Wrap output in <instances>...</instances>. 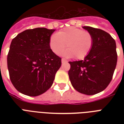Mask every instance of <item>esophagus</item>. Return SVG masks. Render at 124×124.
<instances>
[{
	"label": "esophagus",
	"instance_id": "obj_1",
	"mask_svg": "<svg viewBox=\"0 0 124 124\" xmlns=\"http://www.w3.org/2000/svg\"><path fill=\"white\" fill-rule=\"evenodd\" d=\"M68 62V61H67L65 58H62V63H64V62Z\"/></svg>",
	"mask_w": 124,
	"mask_h": 124
}]
</instances>
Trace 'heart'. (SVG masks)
Returning <instances> with one entry per match:
<instances>
[{
    "label": "heart",
    "instance_id": "obj_1",
    "mask_svg": "<svg viewBox=\"0 0 124 124\" xmlns=\"http://www.w3.org/2000/svg\"><path fill=\"white\" fill-rule=\"evenodd\" d=\"M94 39L92 34L75 27H68L56 33L53 34L49 39V47L54 54L62 53L64 56L81 60L85 58L93 46Z\"/></svg>",
    "mask_w": 124,
    "mask_h": 124
}]
</instances>
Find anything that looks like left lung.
Returning a JSON list of instances; mask_svg holds the SVG:
<instances>
[{"mask_svg":"<svg viewBox=\"0 0 124 124\" xmlns=\"http://www.w3.org/2000/svg\"><path fill=\"white\" fill-rule=\"evenodd\" d=\"M92 34L93 46L83 60L69 62L68 75L72 85L80 93L93 95L101 92L111 81L117 62L115 40L104 30L83 26Z\"/></svg>","mask_w":124,"mask_h":124,"instance_id":"1","label":"left lung"}]
</instances>
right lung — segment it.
<instances>
[{"instance_id": "obj_1", "label": "right lung", "mask_w": 124, "mask_h": 124, "mask_svg": "<svg viewBox=\"0 0 124 124\" xmlns=\"http://www.w3.org/2000/svg\"><path fill=\"white\" fill-rule=\"evenodd\" d=\"M54 31L45 28L27 30L12 40L8 68L13 85L22 94L39 96L52 85L62 64L49 44Z\"/></svg>"}]
</instances>
